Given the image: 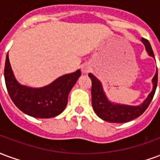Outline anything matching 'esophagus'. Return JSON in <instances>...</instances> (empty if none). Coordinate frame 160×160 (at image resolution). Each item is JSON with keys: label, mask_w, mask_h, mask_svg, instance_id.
Instances as JSON below:
<instances>
[{"label": "esophagus", "mask_w": 160, "mask_h": 160, "mask_svg": "<svg viewBox=\"0 0 160 160\" xmlns=\"http://www.w3.org/2000/svg\"><path fill=\"white\" fill-rule=\"evenodd\" d=\"M91 70V68L89 66H87V65H85V66L82 67V72L84 73H87L90 72Z\"/></svg>", "instance_id": "esophagus-1"}]
</instances>
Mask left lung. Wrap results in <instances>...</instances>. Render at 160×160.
I'll return each mask as SVG.
<instances>
[{
  "mask_svg": "<svg viewBox=\"0 0 160 160\" xmlns=\"http://www.w3.org/2000/svg\"><path fill=\"white\" fill-rule=\"evenodd\" d=\"M142 42L146 46V49L149 56L154 57V54L152 49L150 42L148 40L142 38ZM92 80V104L95 113L104 121L109 122H127L131 120H134L141 115L143 114L149 104L151 103L152 98L154 96L155 91L158 84V70L156 71L154 77L152 79L153 89L152 92L148 95V98L144 103L139 106H128V105H121V104H113L110 103L105 97L102 86L99 80L92 73L88 74Z\"/></svg>",
  "mask_w": 160,
  "mask_h": 160,
  "instance_id": "obj_1",
  "label": "left lung"
}]
</instances>
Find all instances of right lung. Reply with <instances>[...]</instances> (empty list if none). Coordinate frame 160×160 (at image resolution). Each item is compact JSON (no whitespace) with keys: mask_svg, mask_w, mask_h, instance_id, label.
I'll return each instance as SVG.
<instances>
[{"mask_svg":"<svg viewBox=\"0 0 160 160\" xmlns=\"http://www.w3.org/2000/svg\"><path fill=\"white\" fill-rule=\"evenodd\" d=\"M80 70L60 77L47 87L31 88L19 85L13 76L8 54L4 68L6 87L12 102L31 117L51 118L61 114L68 104V93L80 76Z\"/></svg>","mask_w":160,"mask_h":160,"instance_id":"add662e5","label":"right lung"}]
</instances>
